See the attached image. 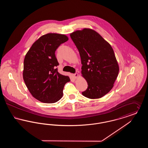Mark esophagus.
<instances>
[{"label":"esophagus","instance_id":"34e87169","mask_svg":"<svg viewBox=\"0 0 148 148\" xmlns=\"http://www.w3.org/2000/svg\"><path fill=\"white\" fill-rule=\"evenodd\" d=\"M78 76H79V74L77 73H75V74H73V77H74V78H77L78 77Z\"/></svg>","mask_w":148,"mask_h":148}]
</instances>
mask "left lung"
<instances>
[{
	"label": "left lung",
	"instance_id": "8db88e82",
	"mask_svg": "<svg viewBox=\"0 0 148 148\" xmlns=\"http://www.w3.org/2000/svg\"><path fill=\"white\" fill-rule=\"evenodd\" d=\"M70 36L79 50L82 74L88 85L83 95L92 99L104 97L113 88L119 71L112 46L92 29L76 30Z\"/></svg>",
	"mask_w": 148,
	"mask_h": 148
}]
</instances>
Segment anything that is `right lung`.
Segmentation results:
<instances>
[{
  "label": "right lung",
  "instance_id": "add662e5",
  "mask_svg": "<svg viewBox=\"0 0 148 148\" xmlns=\"http://www.w3.org/2000/svg\"><path fill=\"white\" fill-rule=\"evenodd\" d=\"M64 34L48 33L33 44L24 60L23 79L32 96L45 103H54L63 95L64 86L70 78L58 73L55 52L68 40Z\"/></svg>",
  "mask_w": 148,
  "mask_h": 148
}]
</instances>
